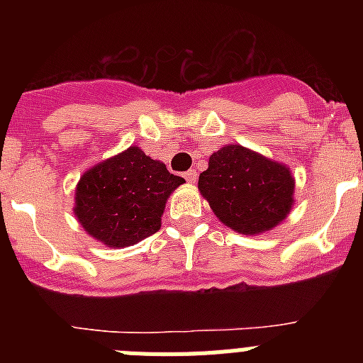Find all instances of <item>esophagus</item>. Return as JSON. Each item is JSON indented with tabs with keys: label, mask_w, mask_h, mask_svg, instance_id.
I'll return each mask as SVG.
<instances>
[{
	"label": "esophagus",
	"mask_w": 363,
	"mask_h": 363,
	"mask_svg": "<svg viewBox=\"0 0 363 363\" xmlns=\"http://www.w3.org/2000/svg\"><path fill=\"white\" fill-rule=\"evenodd\" d=\"M185 179H187L189 184H194V182H196V171H194V169H191V171L185 172Z\"/></svg>",
	"instance_id": "1"
}]
</instances>
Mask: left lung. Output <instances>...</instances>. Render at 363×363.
<instances>
[{
  "mask_svg": "<svg viewBox=\"0 0 363 363\" xmlns=\"http://www.w3.org/2000/svg\"><path fill=\"white\" fill-rule=\"evenodd\" d=\"M198 189L221 223L240 234L274 229L294 203L289 167L233 143L211 154Z\"/></svg>",
  "mask_w": 363,
  "mask_h": 363,
  "instance_id": "obj_1",
  "label": "left lung"
}]
</instances>
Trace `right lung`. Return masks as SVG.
Masks as SVG:
<instances>
[{
	"label": "right lung",
	"instance_id": "obj_1",
	"mask_svg": "<svg viewBox=\"0 0 363 363\" xmlns=\"http://www.w3.org/2000/svg\"><path fill=\"white\" fill-rule=\"evenodd\" d=\"M182 184L185 179L165 163L129 147L83 172L74 214L86 234L107 247L134 245L160 230L167 198Z\"/></svg>",
	"mask_w": 363,
	"mask_h": 363
}]
</instances>
